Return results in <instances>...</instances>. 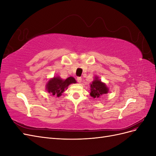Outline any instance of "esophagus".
Segmentation results:
<instances>
[{"instance_id": "esophagus-1", "label": "esophagus", "mask_w": 156, "mask_h": 156, "mask_svg": "<svg viewBox=\"0 0 156 156\" xmlns=\"http://www.w3.org/2000/svg\"><path fill=\"white\" fill-rule=\"evenodd\" d=\"M77 82L78 83H81L82 82V78L81 77H78L77 78Z\"/></svg>"}]
</instances>
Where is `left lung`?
I'll return each mask as SVG.
<instances>
[{"instance_id":"1","label":"left lung","mask_w":156,"mask_h":156,"mask_svg":"<svg viewBox=\"0 0 156 156\" xmlns=\"http://www.w3.org/2000/svg\"><path fill=\"white\" fill-rule=\"evenodd\" d=\"M108 88L105 83H102L98 77H95V79L90 84V96L94 98H100L105 94H107Z\"/></svg>"}]
</instances>
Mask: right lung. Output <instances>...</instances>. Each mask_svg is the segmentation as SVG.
<instances>
[{
  "label": "right lung",
  "instance_id": "1",
  "mask_svg": "<svg viewBox=\"0 0 156 156\" xmlns=\"http://www.w3.org/2000/svg\"><path fill=\"white\" fill-rule=\"evenodd\" d=\"M76 83L75 79L72 77H69L65 80L59 77H55L51 79L48 82L46 89L48 92L51 93L53 96L60 97L69 84Z\"/></svg>",
  "mask_w": 156,
  "mask_h": 156
}]
</instances>
